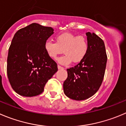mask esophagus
<instances>
[{
  "label": "esophagus",
  "instance_id": "34e87169",
  "mask_svg": "<svg viewBox=\"0 0 126 126\" xmlns=\"http://www.w3.org/2000/svg\"><path fill=\"white\" fill-rule=\"evenodd\" d=\"M58 69H63V68L62 66H61L58 65Z\"/></svg>",
  "mask_w": 126,
  "mask_h": 126
}]
</instances>
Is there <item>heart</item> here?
Masks as SVG:
<instances>
[{"label":"heart","mask_w":126,"mask_h":126,"mask_svg":"<svg viewBox=\"0 0 126 126\" xmlns=\"http://www.w3.org/2000/svg\"><path fill=\"white\" fill-rule=\"evenodd\" d=\"M44 50L47 55L52 59H56L63 50L65 55L58 59L60 63L68 64L71 62L78 63L86 56L89 50V43L84 36L65 32L56 36V42L46 41L44 43Z\"/></svg>","instance_id":"obj_1"}]
</instances>
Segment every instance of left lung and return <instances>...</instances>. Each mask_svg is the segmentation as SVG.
Instances as JSON below:
<instances>
[{
    "label": "left lung",
    "mask_w": 126,
    "mask_h": 126,
    "mask_svg": "<svg viewBox=\"0 0 126 126\" xmlns=\"http://www.w3.org/2000/svg\"><path fill=\"white\" fill-rule=\"evenodd\" d=\"M89 50L84 59L67 69L68 77L63 83L64 93L70 99L84 100L93 96L104 79L107 55L103 40L97 35L87 32Z\"/></svg>",
    "instance_id": "obj_1"
}]
</instances>
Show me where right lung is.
Returning a JSON list of instances; mask_svg holds the SVG:
<instances>
[{"label": "right lung", "instance_id": "1", "mask_svg": "<svg viewBox=\"0 0 126 126\" xmlns=\"http://www.w3.org/2000/svg\"><path fill=\"white\" fill-rule=\"evenodd\" d=\"M53 29L33 23L15 33L9 49L7 73L12 88L26 97L42 93L58 71L57 64L44 50Z\"/></svg>", "mask_w": 126, "mask_h": 126}]
</instances>
